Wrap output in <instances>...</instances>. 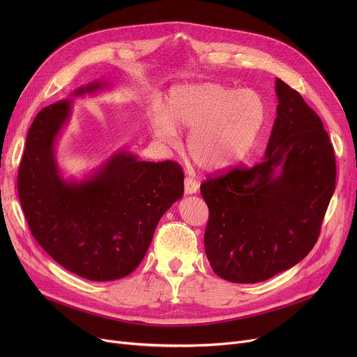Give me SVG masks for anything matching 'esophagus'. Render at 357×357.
<instances>
[{
  "label": "esophagus",
  "instance_id": "esophagus-1",
  "mask_svg": "<svg viewBox=\"0 0 357 357\" xmlns=\"http://www.w3.org/2000/svg\"><path fill=\"white\" fill-rule=\"evenodd\" d=\"M183 186H185V194L186 195H192V194H197L199 185L195 179L192 178H185L183 181Z\"/></svg>",
  "mask_w": 357,
  "mask_h": 357
}]
</instances>
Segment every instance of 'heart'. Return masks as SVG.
Listing matches in <instances>:
<instances>
[{"label": "heart", "instance_id": "b5f03b06", "mask_svg": "<svg viewBox=\"0 0 357 357\" xmlns=\"http://www.w3.org/2000/svg\"><path fill=\"white\" fill-rule=\"evenodd\" d=\"M269 117L268 102L256 89H236L217 82L174 88L163 109L149 117L153 135L174 143L178 130H190L186 147L205 172H224L245 159Z\"/></svg>", "mask_w": 357, "mask_h": 357}]
</instances>
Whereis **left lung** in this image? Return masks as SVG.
I'll return each mask as SVG.
<instances>
[{
	"instance_id": "8db88e82",
	"label": "left lung",
	"mask_w": 357,
	"mask_h": 357,
	"mask_svg": "<svg viewBox=\"0 0 357 357\" xmlns=\"http://www.w3.org/2000/svg\"><path fill=\"white\" fill-rule=\"evenodd\" d=\"M276 119L264 160L201 183L210 218L204 248L213 271L256 284L299 264L314 248L335 190L327 131L279 78Z\"/></svg>"
}]
</instances>
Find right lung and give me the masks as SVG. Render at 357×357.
<instances>
[{
    "instance_id": "obj_1",
    "label": "right lung",
    "mask_w": 357,
    "mask_h": 357,
    "mask_svg": "<svg viewBox=\"0 0 357 357\" xmlns=\"http://www.w3.org/2000/svg\"><path fill=\"white\" fill-rule=\"evenodd\" d=\"M111 89L92 81L45 107L30 126L17 188L33 237L61 266L105 282L133 272L162 215L183 195L178 163L144 162L120 149L82 179L65 178L54 146L72 100Z\"/></svg>"
}]
</instances>
